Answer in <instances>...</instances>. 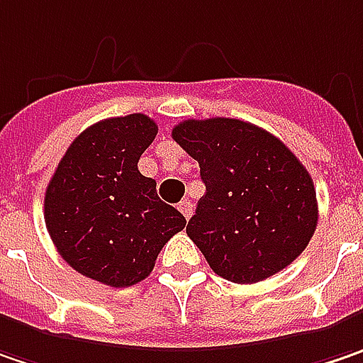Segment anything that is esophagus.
Instances as JSON below:
<instances>
[{"label": "esophagus", "mask_w": 363, "mask_h": 363, "mask_svg": "<svg viewBox=\"0 0 363 363\" xmlns=\"http://www.w3.org/2000/svg\"><path fill=\"white\" fill-rule=\"evenodd\" d=\"M179 211L184 215V219H191V215H193V203L191 201H181L179 203Z\"/></svg>", "instance_id": "34e87169"}]
</instances>
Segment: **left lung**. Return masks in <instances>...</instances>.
I'll list each match as a JSON object with an SVG mask.
<instances>
[{"mask_svg": "<svg viewBox=\"0 0 363 363\" xmlns=\"http://www.w3.org/2000/svg\"><path fill=\"white\" fill-rule=\"evenodd\" d=\"M172 138L201 168L207 191L186 235L215 274L254 284L303 254L317 229V193L278 138L229 118L186 119Z\"/></svg>", "mask_w": 363, "mask_h": 363, "instance_id": "left-lung-1", "label": "left lung"}]
</instances>
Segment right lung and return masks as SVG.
<instances>
[{
	"label": "right lung",
	"instance_id": "obj_1",
	"mask_svg": "<svg viewBox=\"0 0 363 363\" xmlns=\"http://www.w3.org/2000/svg\"><path fill=\"white\" fill-rule=\"evenodd\" d=\"M156 134L144 113L97 121L74 138L46 186L44 221L58 254L79 274L113 289L142 282L186 225L160 201L156 181L138 170Z\"/></svg>",
	"mask_w": 363,
	"mask_h": 363
}]
</instances>
